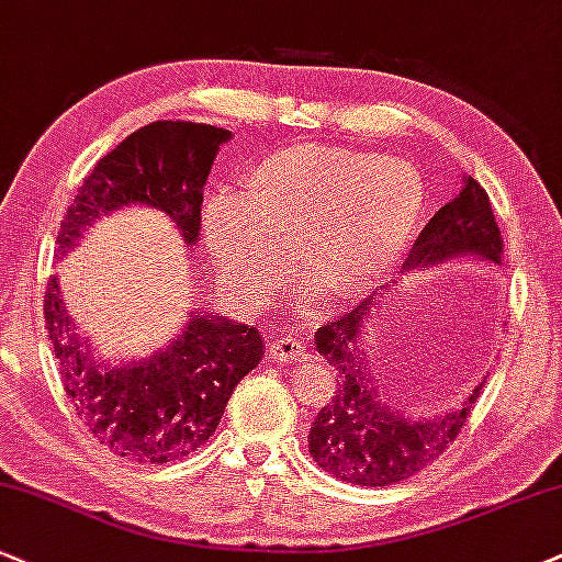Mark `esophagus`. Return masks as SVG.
I'll return each mask as SVG.
<instances>
[{
    "label": "esophagus",
    "mask_w": 562,
    "mask_h": 562,
    "mask_svg": "<svg viewBox=\"0 0 562 562\" xmlns=\"http://www.w3.org/2000/svg\"><path fill=\"white\" fill-rule=\"evenodd\" d=\"M304 355V344L300 338L283 334V336H276L268 341V357L276 359V362H294V359H300Z\"/></svg>",
    "instance_id": "1"
}]
</instances>
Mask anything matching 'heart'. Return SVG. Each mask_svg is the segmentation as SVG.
Returning a JSON list of instances; mask_svg holds the SVG:
<instances>
[{"label":"heart","instance_id":"1","mask_svg":"<svg viewBox=\"0 0 562 562\" xmlns=\"http://www.w3.org/2000/svg\"><path fill=\"white\" fill-rule=\"evenodd\" d=\"M239 195L207 200L200 228L228 286L249 302L273 294L289 255L330 300L370 294L404 258L427 207L417 166L336 145L268 156Z\"/></svg>","mask_w":562,"mask_h":562}]
</instances>
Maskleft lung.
Instances as JSON below:
<instances>
[{"mask_svg": "<svg viewBox=\"0 0 562 562\" xmlns=\"http://www.w3.org/2000/svg\"><path fill=\"white\" fill-rule=\"evenodd\" d=\"M501 255L503 239L487 192L474 177L463 175L461 192L422 228L401 276L456 260L501 266ZM378 304L380 294L367 296L315 334L317 355L334 367L338 387L334 401L317 412L310 427V456L323 472L359 487L404 482L438 459L467 425L484 385L482 378L459 406L440 414H412L391 404V396L375 380L370 351H364V328L378 313Z\"/></svg>", "mask_w": 562, "mask_h": 562, "instance_id": "8db88e82", "label": "left lung"}]
</instances>
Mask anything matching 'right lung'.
Returning <instances> with one entry per match:
<instances>
[{
	"mask_svg": "<svg viewBox=\"0 0 562 562\" xmlns=\"http://www.w3.org/2000/svg\"><path fill=\"white\" fill-rule=\"evenodd\" d=\"M228 130L195 122H150L95 164L57 234L59 252L80 245L101 216L150 205L175 221L187 247L200 239L203 187ZM44 317L61 383L78 417L116 456L166 463L203 446L216 432L234 387L260 364L266 341L255 325L192 307L175 338L148 357L106 362L78 334L48 281Z\"/></svg>",
	"mask_w": 562,
	"mask_h": 562,
	"instance_id": "add662e5",
	"label": "right lung"
}]
</instances>
